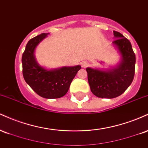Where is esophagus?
<instances>
[{"mask_svg": "<svg viewBox=\"0 0 148 148\" xmlns=\"http://www.w3.org/2000/svg\"><path fill=\"white\" fill-rule=\"evenodd\" d=\"M88 63L87 61H83V62L81 63V67H84V68H86V67L88 66Z\"/></svg>", "mask_w": 148, "mask_h": 148, "instance_id": "1", "label": "esophagus"}]
</instances>
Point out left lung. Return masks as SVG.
Instances as JSON below:
<instances>
[{
  "label": "left lung",
  "instance_id": "1",
  "mask_svg": "<svg viewBox=\"0 0 148 148\" xmlns=\"http://www.w3.org/2000/svg\"><path fill=\"white\" fill-rule=\"evenodd\" d=\"M113 42L121 54V62L107 71L87 67L88 80L91 92L101 98H115L121 95L133 81L136 56L130 40L119 32L113 31Z\"/></svg>",
  "mask_w": 148,
  "mask_h": 148
}]
</instances>
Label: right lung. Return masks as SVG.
Returning a JSON list of instances; mask_svg holds the SVG:
<instances>
[{"label": "right lung", "instance_id": "1", "mask_svg": "<svg viewBox=\"0 0 148 148\" xmlns=\"http://www.w3.org/2000/svg\"><path fill=\"white\" fill-rule=\"evenodd\" d=\"M48 34H40L27 43L22 55L23 76L25 82L38 95L47 99H57L65 95L81 67H63L48 70L37 63L34 54L35 49Z\"/></svg>", "mask_w": 148, "mask_h": 148}]
</instances>
